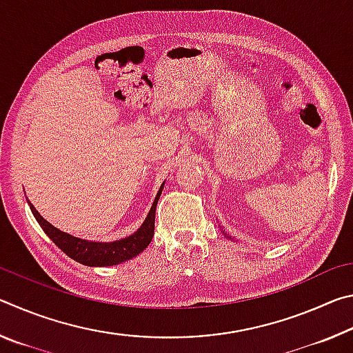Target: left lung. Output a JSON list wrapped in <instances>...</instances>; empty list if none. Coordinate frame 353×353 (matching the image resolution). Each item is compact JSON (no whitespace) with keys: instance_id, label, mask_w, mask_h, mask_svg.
I'll return each mask as SVG.
<instances>
[{"instance_id":"1","label":"left lung","mask_w":353,"mask_h":353,"mask_svg":"<svg viewBox=\"0 0 353 353\" xmlns=\"http://www.w3.org/2000/svg\"><path fill=\"white\" fill-rule=\"evenodd\" d=\"M223 234H224V232H223ZM224 235H227V234H224Z\"/></svg>"}]
</instances>
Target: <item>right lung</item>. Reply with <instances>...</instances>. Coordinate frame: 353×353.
I'll return each mask as SVG.
<instances>
[{
  "mask_svg": "<svg viewBox=\"0 0 353 353\" xmlns=\"http://www.w3.org/2000/svg\"><path fill=\"white\" fill-rule=\"evenodd\" d=\"M162 190L163 185L162 188L159 190L157 196H155V201L151 210H149L148 218L145 219V223H143L140 229L137 230L134 235L112 243H94L71 236L68 234H65V232L56 229V227H52L48 221L41 218L31 202H29V207H31L32 214L35 219H37L41 229L45 230V234L50 236L52 243H54L59 249H62L70 259H73L77 263H82V265L87 266H113L118 265V263L134 259V256L143 252V250L149 246V243H151L154 236L155 207H157Z\"/></svg>",
  "mask_w": 353,
  "mask_h": 353,
  "instance_id": "add662e5",
  "label": "right lung"
}]
</instances>
